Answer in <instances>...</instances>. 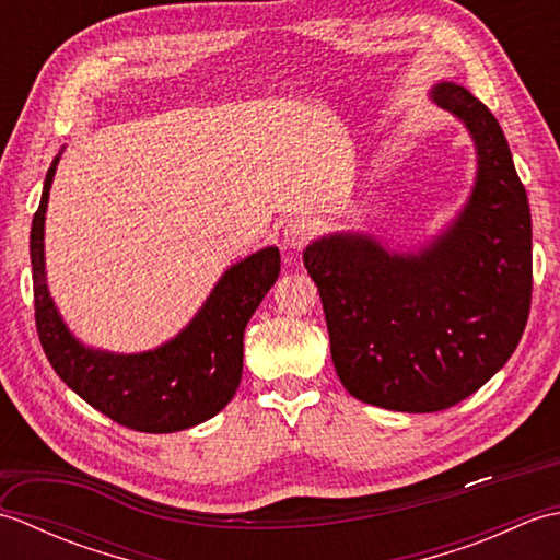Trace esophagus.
<instances>
[{
	"label": "esophagus",
	"instance_id": "34e87169",
	"mask_svg": "<svg viewBox=\"0 0 560 560\" xmlns=\"http://www.w3.org/2000/svg\"><path fill=\"white\" fill-rule=\"evenodd\" d=\"M317 233V225L311 219H291L283 225V245L289 249H301Z\"/></svg>",
	"mask_w": 560,
	"mask_h": 560
}]
</instances>
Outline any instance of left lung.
Instances as JSON below:
<instances>
[{
	"mask_svg": "<svg viewBox=\"0 0 560 560\" xmlns=\"http://www.w3.org/2000/svg\"><path fill=\"white\" fill-rule=\"evenodd\" d=\"M431 101L467 127L477 149L457 217L409 253L363 231L303 249L341 385L407 413L447 409L489 383L517 349L532 301L529 201L501 125L455 81H438Z\"/></svg>",
	"mask_w": 560,
	"mask_h": 560,
	"instance_id": "8db88e82",
	"label": "left lung"
}]
</instances>
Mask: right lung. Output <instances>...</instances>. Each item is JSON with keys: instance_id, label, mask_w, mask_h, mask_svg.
I'll use <instances>...</instances> for the list:
<instances>
[{"instance_id": "add662e5", "label": "right lung", "mask_w": 560, "mask_h": 560, "mask_svg": "<svg viewBox=\"0 0 560 560\" xmlns=\"http://www.w3.org/2000/svg\"><path fill=\"white\" fill-rule=\"evenodd\" d=\"M62 151L45 175L31 225L35 327L47 361L69 389L115 423L141 433H175L209 421L243 377V335L277 283L279 247H261L221 273L197 315L173 339L139 353L86 347L59 315L45 273V213Z\"/></svg>"}]
</instances>
